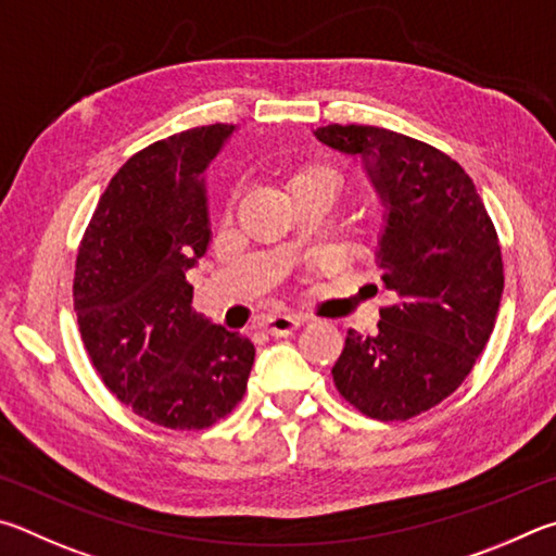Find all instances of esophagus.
<instances>
[{"label":"esophagus","instance_id":"esophagus-1","mask_svg":"<svg viewBox=\"0 0 556 556\" xmlns=\"http://www.w3.org/2000/svg\"><path fill=\"white\" fill-rule=\"evenodd\" d=\"M300 325H303V319H300V317L270 315L266 323H263V329H266L270 337H288V334H293Z\"/></svg>","mask_w":556,"mask_h":556}]
</instances>
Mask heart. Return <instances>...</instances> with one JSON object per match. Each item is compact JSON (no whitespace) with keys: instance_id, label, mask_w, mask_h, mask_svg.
I'll return each mask as SVG.
<instances>
[{"instance_id":"heart-1","label":"heart","mask_w":556,"mask_h":556,"mask_svg":"<svg viewBox=\"0 0 556 556\" xmlns=\"http://www.w3.org/2000/svg\"><path fill=\"white\" fill-rule=\"evenodd\" d=\"M309 182H327L337 190L339 178L332 168H327V165H315V163L300 165V168H295L293 175H290V188L293 190L300 188V185H309Z\"/></svg>"}]
</instances>
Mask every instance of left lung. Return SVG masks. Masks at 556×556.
Here are the masks:
<instances>
[{
	"mask_svg": "<svg viewBox=\"0 0 556 556\" xmlns=\"http://www.w3.org/2000/svg\"><path fill=\"white\" fill-rule=\"evenodd\" d=\"M315 134L366 163L388 210L378 266L395 298L374 337L349 329L334 386L366 417L405 422L450 397L489 342L503 295L498 233L469 173L434 146L364 124Z\"/></svg>",
	"mask_w": 556,
	"mask_h": 556,
	"instance_id": "left-lung-1",
	"label": "left lung"
}]
</instances>
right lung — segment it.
I'll return each instance as SVG.
<instances>
[{"instance_id":"right-lung-1","label":"right lung","mask_w":556,"mask_h":556,"mask_svg":"<svg viewBox=\"0 0 556 556\" xmlns=\"http://www.w3.org/2000/svg\"><path fill=\"white\" fill-rule=\"evenodd\" d=\"M231 124L134 153L83 233L73 303L83 344L116 401L168 430H204L247 393L256 349L194 313L185 278L210 243L200 178Z\"/></svg>"}]
</instances>
